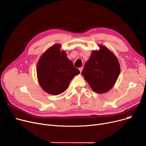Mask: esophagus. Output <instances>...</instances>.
<instances>
[{"label":"esophagus","instance_id":"esophagus-1","mask_svg":"<svg viewBox=\"0 0 146 146\" xmlns=\"http://www.w3.org/2000/svg\"><path fill=\"white\" fill-rule=\"evenodd\" d=\"M83 67H82L79 68V70H80V73H82V70H83Z\"/></svg>","mask_w":146,"mask_h":146}]
</instances>
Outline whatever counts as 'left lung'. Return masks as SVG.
I'll return each instance as SVG.
<instances>
[{
  "label": "left lung",
  "mask_w": 146,
  "mask_h": 146,
  "mask_svg": "<svg viewBox=\"0 0 146 146\" xmlns=\"http://www.w3.org/2000/svg\"><path fill=\"white\" fill-rule=\"evenodd\" d=\"M99 47V50L92 52L82 74L94 92L104 94L114 86L121 68L117 57L111 51L102 45Z\"/></svg>",
  "instance_id": "8db88e82"
}]
</instances>
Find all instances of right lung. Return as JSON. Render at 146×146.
Listing matches in <instances>:
<instances>
[{"mask_svg":"<svg viewBox=\"0 0 146 146\" xmlns=\"http://www.w3.org/2000/svg\"><path fill=\"white\" fill-rule=\"evenodd\" d=\"M61 45L56 44L46 50L36 66L38 81L41 88L50 95L62 94L68 88L70 81L80 73L72 61L67 57Z\"/></svg>","mask_w":146,"mask_h":146,"instance_id":"obj_1","label":"right lung"}]
</instances>
